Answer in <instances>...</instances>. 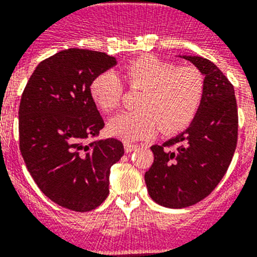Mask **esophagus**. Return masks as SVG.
Instances as JSON below:
<instances>
[{"mask_svg":"<svg viewBox=\"0 0 257 257\" xmlns=\"http://www.w3.org/2000/svg\"><path fill=\"white\" fill-rule=\"evenodd\" d=\"M137 149V145L136 144H131V142H124V150H125L126 154L132 153V151H135Z\"/></svg>","mask_w":257,"mask_h":257,"instance_id":"1","label":"esophagus"}]
</instances>
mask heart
<instances>
[{
    "label": "heart",
    "mask_w": 257,
    "mask_h": 257,
    "mask_svg": "<svg viewBox=\"0 0 257 257\" xmlns=\"http://www.w3.org/2000/svg\"><path fill=\"white\" fill-rule=\"evenodd\" d=\"M132 89H144L137 102V111L122 112L108 121L110 135L125 142L141 141L162 129L173 135L186 128L202 103L204 77L195 67H177L154 55L133 59L122 68ZM124 85L113 71L95 76L90 95L103 112H112L120 106Z\"/></svg>",
    "instance_id": "heart-1"
}]
</instances>
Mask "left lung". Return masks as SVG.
Returning a JSON list of instances; mask_svg holds the SVG:
<instances>
[{
    "mask_svg": "<svg viewBox=\"0 0 257 257\" xmlns=\"http://www.w3.org/2000/svg\"><path fill=\"white\" fill-rule=\"evenodd\" d=\"M204 75V94L190 126L159 146L145 173L151 199L168 208H185L215 190L233 159L238 140L234 86L216 64L184 55Z\"/></svg>",
    "mask_w": 257,
    "mask_h": 257,
    "instance_id": "8db88e82",
    "label": "left lung"
}]
</instances>
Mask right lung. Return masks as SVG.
<instances>
[{
	"instance_id": "right-lung-1",
	"label": "right lung",
	"mask_w": 257,
	"mask_h": 257,
	"mask_svg": "<svg viewBox=\"0 0 257 257\" xmlns=\"http://www.w3.org/2000/svg\"><path fill=\"white\" fill-rule=\"evenodd\" d=\"M116 64L101 51L67 49L42 61L27 82L19 106V145L40 190L76 212L106 199L110 169L124 155L119 140L86 144L104 126L90 95L95 76Z\"/></svg>"
}]
</instances>
